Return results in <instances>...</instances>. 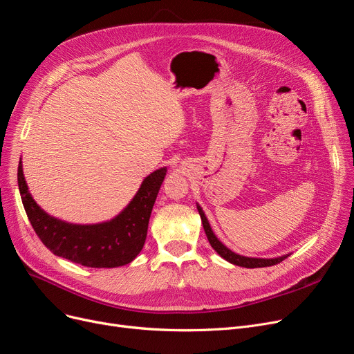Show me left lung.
<instances>
[{
	"instance_id": "8db88e82",
	"label": "left lung",
	"mask_w": 354,
	"mask_h": 354,
	"mask_svg": "<svg viewBox=\"0 0 354 354\" xmlns=\"http://www.w3.org/2000/svg\"><path fill=\"white\" fill-rule=\"evenodd\" d=\"M196 209L201 215V221H203V227H204V232L207 234V239L211 244V248L217 252L224 260L230 262L232 265L236 266H241V268H248V269H253V268H266V266H273L276 263H281L282 260H285L288 256H290V253L278 256V257H249V256H243L239 253H234L233 250H230L227 245H224L217 236L214 234L212 228L209 225V221L207 218V215L204 212V209L201 208V205L196 204Z\"/></svg>"
}]
</instances>
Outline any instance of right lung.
<instances>
[{"label":"right lung","instance_id":"1","mask_svg":"<svg viewBox=\"0 0 354 354\" xmlns=\"http://www.w3.org/2000/svg\"><path fill=\"white\" fill-rule=\"evenodd\" d=\"M167 167L146 176L126 208L97 224H73L46 212L28 191L19 163V189L30 224L53 254L86 268H118L131 263L143 249L150 214Z\"/></svg>","mask_w":354,"mask_h":354}]
</instances>
